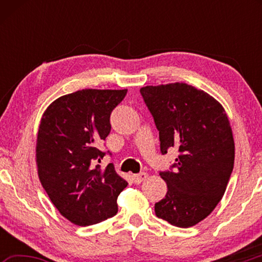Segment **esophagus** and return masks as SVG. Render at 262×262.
<instances>
[{"label":"esophagus","mask_w":262,"mask_h":262,"mask_svg":"<svg viewBox=\"0 0 262 262\" xmlns=\"http://www.w3.org/2000/svg\"><path fill=\"white\" fill-rule=\"evenodd\" d=\"M148 178V173H145V172H141L139 174H134L133 176V179H134V183L135 184H141L142 181H144L145 179Z\"/></svg>","instance_id":"esophagus-1"}]
</instances>
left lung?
I'll return each mask as SVG.
<instances>
[{"label": "left lung", "instance_id": "8db88e82", "mask_svg": "<svg viewBox=\"0 0 262 262\" xmlns=\"http://www.w3.org/2000/svg\"><path fill=\"white\" fill-rule=\"evenodd\" d=\"M159 132L161 152L176 147L170 170L159 172L167 185L155 203L156 216L178 228L205 220L219 205L234 163V142L227 113L219 101L186 83L141 88Z\"/></svg>", "mask_w": 262, "mask_h": 262}]
</instances>
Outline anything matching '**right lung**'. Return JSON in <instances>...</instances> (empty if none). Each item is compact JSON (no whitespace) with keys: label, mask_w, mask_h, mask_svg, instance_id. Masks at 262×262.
Wrapping results in <instances>:
<instances>
[{"label":"right lung","mask_w":262,"mask_h":262,"mask_svg":"<svg viewBox=\"0 0 262 262\" xmlns=\"http://www.w3.org/2000/svg\"><path fill=\"white\" fill-rule=\"evenodd\" d=\"M127 90L85 89L62 96L43 113L37 148L38 176L53 205L72 223L86 227L113 217L128 183L113 164H95L106 155L97 148L111 132L112 111Z\"/></svg>","instance_id":"obj_1"}]
</instances>
